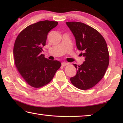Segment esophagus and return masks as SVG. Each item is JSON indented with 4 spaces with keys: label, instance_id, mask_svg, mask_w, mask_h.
<instances>
[{
    "label": "esophagus",
    "instance_id": "34e87169",
    "mask_svg": "<svg viewBox=\"0 0 123 123\" xmlns=\"http://www.w3.org/2000/svg\"><path fill=\"white\" fill-rule=\"evenodd\" d=\"M68 64H69V63H66V62H63V63H62V65H63V66H66V65H68Z\"/></svg>",
    "mask_w": 123,
    "mask_h": 123
}]
</instances>
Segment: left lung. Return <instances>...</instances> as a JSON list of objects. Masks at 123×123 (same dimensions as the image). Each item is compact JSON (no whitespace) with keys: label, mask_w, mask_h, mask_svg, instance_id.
Returning a JSON list of instances; mask_svg holds the SVG:
<instances>
[{"label":"left lung","mask_w":123,"mask_h":123,"mask_svg":"<svg viewBox=\"0 0 123 123\" xmlns=\"http://www.w3.org/2000/svg\"><path fill=\"white\" fill-rule=\"evenodd\" d=\"M76 40L77 49L85 62L77 67L76 75L71 77V84L79 89L93 87L105 75L109 65V52L105 38L97 30L80 22H67Z\"/></svg>","instance_id":"left-lung-1"}]
</instances>
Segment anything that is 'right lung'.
I'll return each instance as SVG.
<instances>
[{"label": "right lung", "instance_id": "1", "mask_svg": "<svg viewBox=\"0 0 123 123\" xmlns=\"http://www.w3.org/2000/svg\"><path fill=\"white\" fill-rule=\"evenodd\" d=\"M58 22L45 20L29 25L18 34L14 43V62L24 80L39 88L49 83L61 67L58 60H50L41 54L49 32Z\"/></svg>", "mask_w": 123, "mask_h": 123}]
</instances>
